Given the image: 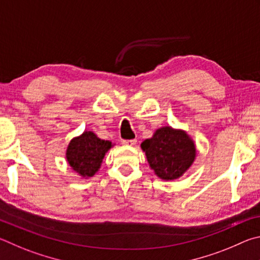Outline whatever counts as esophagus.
<instances>
[{
  "label": "esophagus",
  "instance_id": "1",
  "mask_svg": "<svg viewBox=\"0 0 260 260\" xmlns=\"http://www.w3.org/2000/svg\"><path fill=\"white\" fill-rule=\"evenodd\" d=\"M122 143L124 145H127V146H134L137 143V139H124L122 140Z\"/></svg>",
  "mask_w": 260,
  "mask_h": 260
}]
</instances>
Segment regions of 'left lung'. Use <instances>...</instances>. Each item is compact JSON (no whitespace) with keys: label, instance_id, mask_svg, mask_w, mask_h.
I'll return each mask as SVG.
<instances>
[{"label":"left lung","instance_id":"obj_1","mask_svg":"<svg viewBox=\"0 0 260 260\" xmlns=\"http://www.w3.org/2000/svg\"><path fill=\"white\" fill-rule=\"evenodd\" d=\"M147 161L161 179H177L192 166L195 158L194 143L186 133L170 126L155 131L151 139L142 143Z\"/></svg>","mask_w":260,"mask_h":260}]
</instances>
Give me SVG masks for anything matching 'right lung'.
I'll list each match as a JSON object with an SVG mask.
<instances>
[{
    "instance_id": "right-lung-1",
    "label": "right lung",
    "mask_w": 260,
    "mask_h": 260,
    "mask_svg": "<svg viewBox=\"0 0 260 260\" xmlns=\"http://www.w3.org/2000/svg\"><path fill=\"white\" fill-rule=\"evenodd\" d=\"M111 147V142L98 138L91 131H85L68 145L66 157L73 170L83 177H91L98 171L105 153Z\"/></svg>"
}]
</instances>
